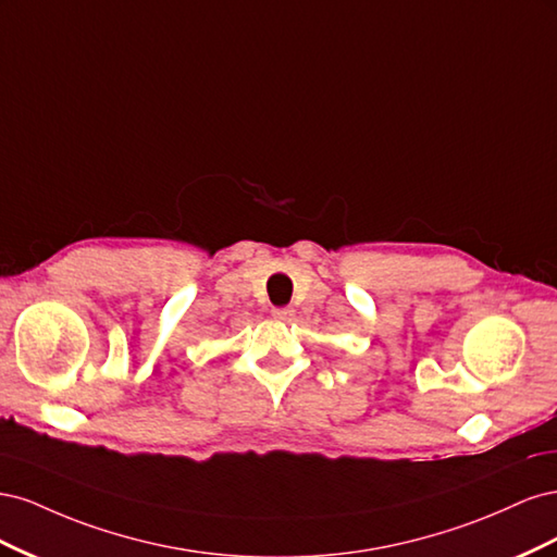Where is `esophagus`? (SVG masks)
<instances>
[{
	"label": "esophagus",
	"mask_w": 557,
	"mask_h": 557,
	"mask_svg": "<svg viewBox=\"0 0 557 557\" xmlns=\"http://www.w3.org/2000/svg\"><path fill=\"white\" fill-rule=\"evenodd\" d=\"M272 315H274L276 320H283V323H290V320L295 318V309H290V307H278V309L272 311Z\"/></svg>",
	"instance_id": "1"
}]
</instances>
